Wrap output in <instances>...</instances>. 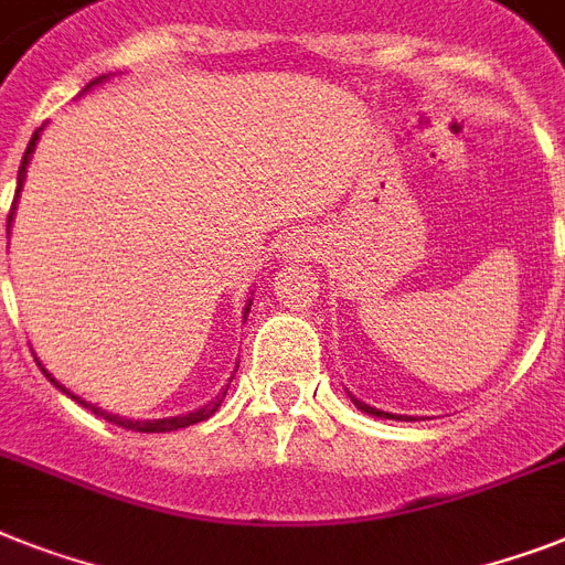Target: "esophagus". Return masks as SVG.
Masks as SVG:
<instances>
[{"label": "esophagus", "mask_w": 565, "mask_h": 565, "mask_svg": "<svg viewBox=\"0 0 565 565\" xmlns=\"http://www.w3.org/2000/svg\"><path fill=\"white\" fill-rule=\"evenodd\" d=\"M313 246H316V241L310 235H296V241H292V249L298 252V255H301V252H313Z\"/></svg>", "instance_id": "obj_1"}]
</instances>
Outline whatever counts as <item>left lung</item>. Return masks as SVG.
<instances>
[{
	"label": "left lung",
	"mask_w": 565,
	"mask_h": 565,
	"mask_svg": "<svg viewBox=\"0 0 565 565\" xmlns=\"http://www.w3.org/2000/svg\"><path fill=\"white\" fill-rule=\"evenodd\" d=\"M351 401H354V397H351ZM356 403V409H362L365 412V415H374V417H394V420H409V417H397V415H388V412H380V409H371V406H365V403H360V401H354Z\"/></svg>",
	"instance_id": "left-lung-1"
}]
</instances>
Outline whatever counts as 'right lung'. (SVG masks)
Instances as JSON below:
<instances>
[{
  "label": "right lung",
  "instance_id": "obj_1",
  "mask_svg": "<svg viewBox=\"0 0 565 565\" xmlns=\"http://www.w3.org/2000/svg\"><path fill=\"white\" fill-rule=\"evenodd\" d=\"M40 130H43V127H40ZM40 130H36L34 136H31L29 148H25V156H22V164H20V182H17V196H20L22 177H25V168H29V159H31V153H34V148H36V139H40ZM13 205H17V200H13ZM13 205H11V214H8V223H11V217H13ZM249 307H252V305H246V313H249ZM40 369H43V365H40ZM43 374H45V377H49V380H52V383H54V386L60 388V392H66V388L60 386L57 380H54L52 374H49V371L43 369ZM66 394H68V392H66ZM72 397H75V394H72ZM223 397H226V392H223ZM75 401L81 403V406H84V409H89L92 415L104 417V420H109V424L121 426V429H132V433H171V429H185V426L200 424V420H205V417L214 415V412H217V406H220V401H217V403H211V406H203V409L188 412V415H182V417H164V420H130V417L109 415V412L98 409V406H92V403L81 401V397H75Z\"/></svg>",
  "mask_w": 565,
  "mask_h": 565
}]
</instances>
